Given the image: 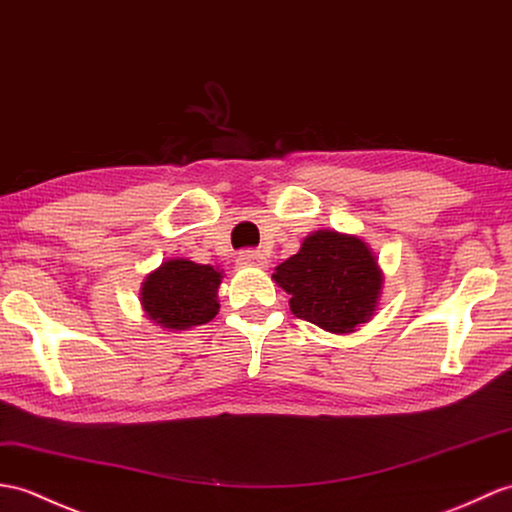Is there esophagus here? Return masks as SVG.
I'll return each instance as SVG.
<instances>
[{"label":"esophagus","mask_w":512,"mask_h":512,"mask_svg":"<svg viewBox=\"0 0 512 512\" xmlns=\"http://www.w3.org/2000/svg\"><path fill=\"white\" fill-rule=\"evenodd\" d=\"M240 264L242 266H257V268H264L268 261H266V255L261 251H255V248H246V251L240 253Z\"/></svg>","instance_id":"esophagus-1"}]
</instances>
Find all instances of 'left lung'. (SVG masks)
Wrapping results in <instances>:
<instances>
[{
	"mask_svg": "<svg viewBox=\"0 0 512 512\" xmlns=\"http://www.w3.org/2000/svg\"><path fill=\"white\" fill-rule=\"evenodd\" d=\"M272 279L290 294L296 318L334 334L366 323L382 290V272L368 246L336 231L305 237L301 251L277 266Z\"/></svg>",
	"mask_w": 512,
	"mask_h": 512,
	"instance_id": "left-lung-1",
	"label": "left lung"
}]
</instances>
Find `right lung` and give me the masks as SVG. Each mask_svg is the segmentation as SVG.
Listing matches in <instances>:
<instances>
[{
    "label": "right lung",
    "mask_w": 512,
    "mask_h": 512,
    "mask_svg": "<svg viewBox=\"0 0 512 512\" xmlns=\"http://www.w3.org/2000/svg\"><path fill=\"white\" fill-rule=\"evenodd\" d=\"M220 272L187 259H170L148 275L141 303L148 316L165 329L205 325L218 314L216 290Z\"/></svg>",
    "instance_id": "obj_1"
}]
</instances>
